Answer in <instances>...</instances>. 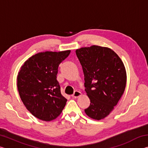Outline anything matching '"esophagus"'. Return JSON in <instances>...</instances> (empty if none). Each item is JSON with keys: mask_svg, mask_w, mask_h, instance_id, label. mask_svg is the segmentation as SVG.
<instances>
[{"mask_svg": "<svg viewBox=\"0 0 148 148\" xmlns=\"http://www.w3.org/2000/svg\"><path fill=\"white\" fill-rule=\"evenodd\" d=\"M81 95H82V93L79 91H75L74 92V94L72 95V97H73V98H77V97H79Z\"/></svg>", "mask_w": 148, "mask_h": 148, "instance_id": "obj_1", "label": "esophagus"}]
</instances>
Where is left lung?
Listing matches in <instances>:
<instances>
[{
  "label": "left lung",
  "mask_w": 148,
  "mask_h": 148,
  "mask_svg": "<svg viewBox=\"0 0 148 148\" xmlns=\"http://www.w3.org/2000/svg\"><path fill=\"white\" fill-rule=\"evenodd\" d=\"M76 53L84 74L85 91L91 101L85 112L92 119H104L124 92L127 75L123 62L108 47H82Z\"/></svg>",
  "instance_id": "obj_1"
}]
</instances>
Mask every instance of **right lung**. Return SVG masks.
<instances>
[{
  "instance_id": "add662e5",
  "label": "right lung",
  "mask_w": 148,
  "mask_h": 148,
  "mask_svg": "<svg viewBox=\"0 0 148 148\" xmlns=\"http://www.w3.org/2000/svg\"><path fill=\"white\" fill-rule=\"evenodd\" d=\"M71 51L38 53L25 62L17 76L22 102L34 117L49 121L58 117L66 105L57 80L59 64Z\"/></svg>"
}]
</instances>
